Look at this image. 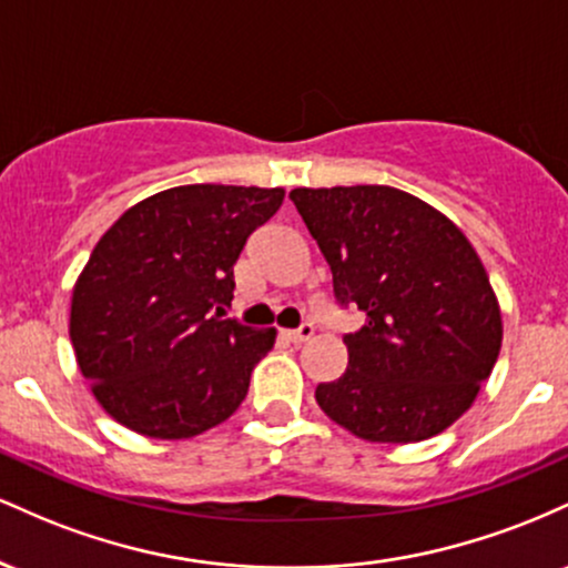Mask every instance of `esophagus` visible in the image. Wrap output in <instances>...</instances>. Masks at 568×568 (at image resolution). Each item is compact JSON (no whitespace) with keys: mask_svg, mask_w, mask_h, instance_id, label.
Returning a JSON list of instances; mask_svg holds the SVG:
<instances>
[{"mask_svg":"<svg viewBox=\"0 0 568 568\" xmlns=\"http://www.w3.org/2000/svg\"><path fill=\"white\" fill-rule=\"evenodd\" d=\"M312 334H315V328H312L310 323H304L302 328L285 331V338H288V342H293V344H302V342H306V338H312Z\"/></svg>","mask_w":568,"mask_h":568,"instance_id":"34e87169","label":"esophagus"}]
</instances>
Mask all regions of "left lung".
I'll use <instances>...</instances> for the list:
<instances>
[{"instance_id":"1","label":"left lung","mask_w":568,"mask_h":568,"mask_svg":"<svg viewBox=\"0 0 568 568\" xmlns=\"http://www.w3.org/2000/svg\"><path fill=\"white\" fill-rule=\"evenodd\" d=\"M306 230L338 304L366 312L344 336L347 371L317 384L328 419L368 443H416L452 427L501 349V310L465 232L395 186H298Z\"/></svg>"}]
</instances>
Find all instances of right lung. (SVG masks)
Masks as SVG:
<instances>
[{
  "mask_svg": "<svg viewBox=\"0 0 568 568\" xmlns=\"http://www.w3.org/2000/svg\"><path fill=\"white\" fill-rule=\"evenodd\" d=\"M283 197V186H173L103 232L71 291L69 336L90 393L114 422L184 440L240 408L277 331L221 315L245 240Z\"/></svg>",
  "mask_w": 568,
  "mask_h": 568,
  "instance_id": "right-lung-1",
  "label": "right lung"
}]
</instances>
